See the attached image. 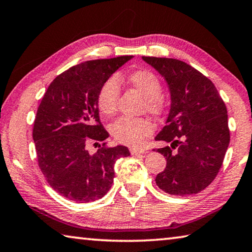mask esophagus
Listing matches in <instances>:
<instances>
[{"label": "esophagus", "mask_w": 252, "mask_h": 252, "mask_svg": "<svg viewBox=\"0 0 252 252\" xmlns=\"http://www.w3.org/2000/svg\"><path fill=\"white\" fill-rule=\"evenodd\" d=\"M130 153H131V155L137 156V155L146 154L147 151L145 149H138V148H130Z\"/></svg>", "instance_id": "34e87169"}]
</instances>
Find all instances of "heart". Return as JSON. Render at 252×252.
Wrapping results in <instances>:
<instances>
[{
    "mask_svg": "<svg viewBox=\"0 0 252 252\" xmlns=\"http://www.w3.org/2000/svg\"><path fill=\"white\" fill-rule=\"evenodd\" d=\"M120 79H122L121 76H111L98 90L97 106L107 117L117 111ZM127 81L146 98L147 110L150 113H161L163 110V99L160 95L162 86L157 75L147 69H138L129 74ZM110 131L120 143L134 147L141 145L143 139L153 132L154 125L148 119L120 118L112 123Z\"/></svg>",
    "mask_w": 252,
    "mask_h": 252,
    "instance_id": "1",
    "label": "heart"
}]
</instances>
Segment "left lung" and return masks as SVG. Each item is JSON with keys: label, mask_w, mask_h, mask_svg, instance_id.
Returning a JSON list of instances; mask_svg holds the SVG:
<instances>
[{"label": "left lung", "mask_w": 252, "mask_h": 252, "mask_svg": "<svg viewBox=\"0 0 252 252\" xmlns=\"http://www.w3.org/2000/svg\"><path fill=\"white\" fill-rule=\"evenodd\" d=\"M160 74L170 92V110L157 141L166 168L156 184L170 195L197 194L217 177L230 142L227 111L214 84L189 63L142 57Z\"/></svg>", "instance_id": "left-lung-1"}]
</instances>
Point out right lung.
<instances>
[{
    "instance_id": "obj_1",
    "label": "right lung",
    "mask_w": 252,
    "mask_h": 252,
    "mask_svg": "<svg viewBox=\"0 0 252 252\" xmlns=\"http://www.w3.org/2000/svg\"><path fill=\"white\" fill-rule=\"evenodd\" d=\"M132 56L90 61L70 67L48 87L35 115L32 138L38 165L47 182L70 201L89 203L109 191L114 163L130 156L125 146H86L109 137L98 115L99 87ZM94 143V145H95Z\"/></svg>"
}]
</instances>
